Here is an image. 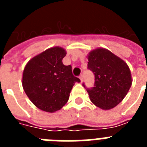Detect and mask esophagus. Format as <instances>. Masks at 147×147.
Here are the masks:
<instances>
[{"label": "esophagus", "mask_w": 147, "mask_h": 147, "mask_svg": "<svg viewBox=\"0 0 147 147\" xmlns=\"http://www.w3.org/2000/svg\"><path fill=\"white\" fill-rule=\"evenodd\" d=\"M80 81H81V82H83V76H82V75H80Z\"/></svg>", "instance_id": "obj_1"}]
</instances>
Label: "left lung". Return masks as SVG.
<instances>
[{"label": "left lung", "instance_id": "left-lung-1", "mask_svg": "<svg viewBox=\"0 0 147 147\" xmlns=\"http://www.w3.org/2000/svg\"><path fill=\"white\" fill-rule=\"evenodd\" d=\"M87 57L88 68L95 75L94 87L87 89L90 99L102 110L113 109L124 99L132 85L129 66L104 48L90 51Z\"/></svg>", "mask_w": 147, "mask_h": 147}]
</instances>
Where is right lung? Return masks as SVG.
Here are the masks:
<instances>
[{"mask_svg": "<svg viewBox=\"0 0 147 147\" xmlns=\"http://www.w3.org/2000/svg\"><path fill=\"white\" fill-rule=\"evenodd\" d=\"M66 54L63 48L51 47L32 58L24 67L23 90L30 101L42 111L60 110L68 101L75 82H80L73 75L71 66L62 63Z\"/></svg>", "mask_w": 147, "mask_h": 147, "instance_id": "add662e5", "label": "right lung"}]
</instances>
